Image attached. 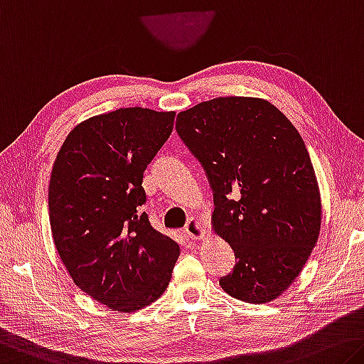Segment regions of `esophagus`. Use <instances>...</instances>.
<instances>
[{"mask_svg": "<svg viewBox=\"0 0 364 364\" xmlns=\"http://www.w3.org/2000/svg\"><path fill=\"white\" fill-rule=\"evenodd\" d=\"M183 233L188 236L189 240H203L204 235H205V230L203 227V223H200L199 220H196V218H189V220L186 222V225H184L183 228Z\"/></svg>", "mask_w": 364, "mask_h": 364, "instance_id": "obj_1", "label": "esophagus"}]
</instances>
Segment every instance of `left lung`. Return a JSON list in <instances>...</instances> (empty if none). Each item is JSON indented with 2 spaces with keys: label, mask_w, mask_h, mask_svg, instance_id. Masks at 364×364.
<instances>
[{
  "label": "left lung",
  "mask_w": 364,
  "mask_h": 364,
  "mask_svg": "<svg viewBox=\"0 0 364 364\" xmlns=\"http://www.w3.org/2000/svg\"><path fill=\"white\" fill-rule=\"evenodd\" d=\"M176 132L209 180L213 230L235 251L220 287L241 301H272L301 272L321 230L304 141L279 108L255 97L198 103L178 113Z\"/></svg>",
  "instance_id": "left-lung-1"
}]
</instances>
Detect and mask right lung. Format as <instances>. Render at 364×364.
I'll use <instances>...</instances> for the list:
<instances>
[{
	"label": "right lung",
	"instance_id": "1",
	"mask_svg": "<svg viewBox=\"0 0 364 364\" xmlns=\"http://www.w3.org/2000/svg\"><path fill=\"white\" fill-rule=\"evenodd\" d=\"M175 112L119 108L85 119L56 155L48 186L58 255L80 290L109 309H142L166 290L180 246L155 230L142 178Z\"/></svg>",
	"mask_w": 364,
	"mask_h": 364
}]
</instances>
